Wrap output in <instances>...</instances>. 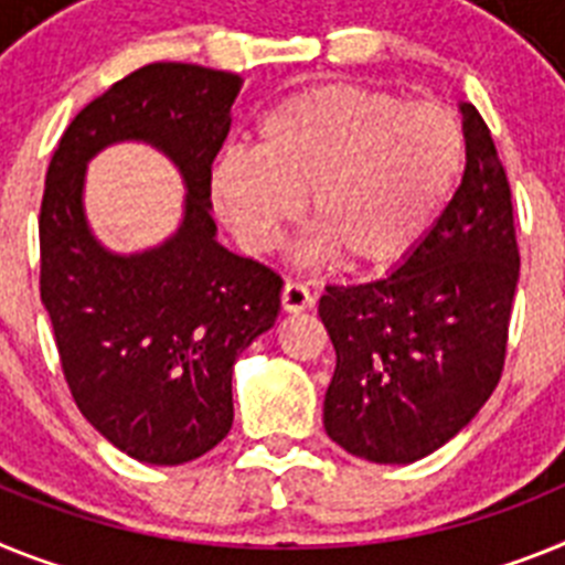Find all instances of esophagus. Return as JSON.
<instances>
[{
	"label": "esophagus",
	"instance_id": "obj_1",
	"mask_svg": "<svg viewBox=\"0 0 565 565\" xmlns=\"http://www.w3.org/2000/svg\"><path fill=\"white\" fill-rule=\"evenodd\" d=\"M312 303H316V298H312V292L303 284L298 281H287L281 289V307L287 312H303L310 310Z\"/></svg>",
	"mask_w": 565,
	"mask_h": 565
}]
</instances>
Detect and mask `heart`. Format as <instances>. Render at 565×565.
I'll return each mask as SVG.
<instances>
[{"mask_svg":"<svg viewBox=\"0 0 565 565\" xmlns=\"http://www.w3.org/2000/svg\"><path fill=\"white\" fill-rule=\"evenodd\" d=\"M466 161L452 110L406 105L381 87L321 85L269 107L255 150L224 147L210 195L249 249H269L298 215L318 247L355 269L398 262L440 213Z\"/></svg>","mask_w":565,"mask_h":565,"instance_id":"1","label":"heart"}]
</instances>
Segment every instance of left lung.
<instances>
[{
	"mask_svg": "<svg viewBox=\"0 0 565 565\" xmlns=\"http://www.w3.org/2000/svg\"><path fill=\"white\" fill-rule=\"evenodd\" d=\"M466 170L440 218L390 276L330 284L335 350L323 429L372 463H412L452 440L503 372L520 278L512 190L487 121L460 107Z\"/></svg>",
	"mask_w": 565,
	"mask_h": 565,
	"instance_id": "obj_1",
	"label": "left lung"
}]
</instances>
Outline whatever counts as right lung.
<instances>
[{
  "mask_svg": "<svg viewBox=\"0 0 565 565\" xmlns=\"http://www.w3.org/2000/svg\"><path fill=\"white\" fill-rule=\"evenodd\" d=\"M238 73L153 62L76 113L47 164L39 292L78 412L130 458L179 466L233 426V364L276 323L281 276L215 242L210 170L230 134ZM150 140L189 184L173 239L107 254L81 210L84 167L113 140Z\"/></svg>",
  "mask_w": 565,
  "mask_h": 565,
  "instance_id": "1",
  "label": "right lung"
}]
</instances>
